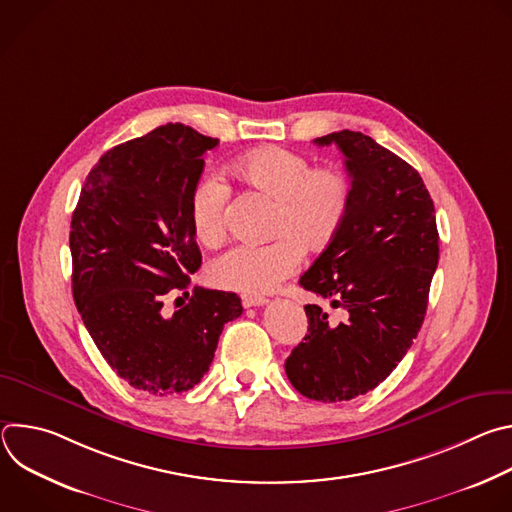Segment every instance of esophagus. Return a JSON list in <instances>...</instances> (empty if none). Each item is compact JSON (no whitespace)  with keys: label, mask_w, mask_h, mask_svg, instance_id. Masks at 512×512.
Listing matches in <instances>:
<instances>
[{"label":"esophagus","mask_w":512,"mask_h":512,"mask_svg":"<svg viewBox=\"0 0 512 512\" xmlns=\"http://www.w3.org/2000/svg\"><path fill=\"white\" fill-rule=\"evenodd\" d=\"M269 300L263 296H243V306L245 308H257V306H265Z\"/></svg>","instance_id":"esophagus-1"}]
</instances>
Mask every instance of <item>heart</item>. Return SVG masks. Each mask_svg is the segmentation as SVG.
<instances>
[{"instance_id":"heart-1","label":"heart","mask_w":512,"mask_h":512,"mask_svg":"<svg viewBox=\"0 0 512 512\" xmlns=\"http://www.w3.org/2000/svg\"><path fill=\"white\" fill-rule=\"evenodd\" d=\"M233 176L253 194L275 204L267 245H237L218 255L208 277L214 285L267 294L294 273L304 253L328 249L342 231L352 206V180L338 166L314 168L312 160L277 145L249 152L231 166ZM231 190L216 176H206L190 192V227L204 247L227 237Z\"/></svg>"}]
</instances>
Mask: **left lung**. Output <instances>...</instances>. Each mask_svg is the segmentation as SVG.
I'll list each match as a JSON object with an SVG mask.
<instances>
[{
  "mask_svg": "<svg viewBox=\"0 0 512 512\" xmlns=\"http://www.w3.org/2000/svg\"><path fill=\"white\" fill-rule=\"evenodd\" d=\"M314 143L338 145L354 196L342 231L300 285L340 308L344 320L332 324L308 304V334L287 356L285 373L304 397L336 403L373 391L411 348L440 235L433 200L405 160L360 131H334Z\"/></svg>",
  "mask_w": 512,
  "mask_h": 512,
  "instance_id": "obj_1",
  "label": "left lung"
}]
</instances>
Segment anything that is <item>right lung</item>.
Segmentation results:
<instances>
[{
    "mask_svg": "<svg viewBox=\"0 0 512 512\" xmlns=\"http://www.w3.org/2000/svg\"><path fill=\"white\" fill-rule=\"evenodd\" d=\"M218 145L182 123L156 127L101 156L70 223L72 296L109 367L152 395L190 391L206 375L227 322L243 314L233 291L194 287L202 263L190 227V192L202 154ZM188 294V291H186Z\"/></svg>",
    "mask_w": 512,
    "mask_h": 512,
    "instance_id": "add662e5",
    "label": "right lung"
}]
</instances>
